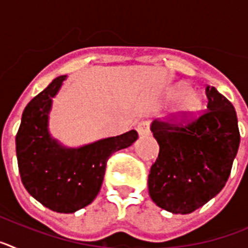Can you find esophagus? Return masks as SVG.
Returning <instances> with one entry per match:
<instances>
[{
    "label": "esophagus",
    "mask_w": 248,
    "mask_h": 248,
    "mask_svg": "<svg viewBox=\"0 0 248 248\" xmlns=\"http://www.w3.org/2000/svg\"><path fill=\"white\" fill-rule=\"evenodd\" d=\"M137 131L140 137H144V135L150 134V126H149V122L143 120V122L138 123L137 125Z\"/></svg>",
    "instance_id": "34e87169"
}]
</instances>
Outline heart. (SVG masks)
Masks as SVG:
<instances>
[{
    "instance_id": "b5f03b06",
    "label": "heart",
    "mask_w": 248,
    "mask_h": 248,
    "mask_svg": "<svg viewBox=\"0 0 248 248\" xmlns=\"http://www.w3.org/2000/svg\"><path fill=\"white\" fill-rule=\"evenodd\" d=\"M177 102L170 114V119L175 124H187L199 117L203 109V99L198 92L189 91L187 85L181 84L174 91Z\"/></svg>"
}]
</instances>
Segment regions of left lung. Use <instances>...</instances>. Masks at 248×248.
I'll return each instance as SVG.
<instances>
[{"label":"left lung","instance_id":"8db88e82","mask_svg":"<svg viewBox=\"0 0 248 248\" xmlns=\"http://www.w3.org/2000/svg\"><path fill=\"white\" fill-rule=\"evenodd\" d=\"M207 109L187 125L151 123L160 146L150 169L149 195L172 214H191L226 184L240 146L236 110L215 87H206Z\"/></svg>","mask_w":248,"mask_h":248}]
</instances>
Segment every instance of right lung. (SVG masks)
<instances>
[{
  "label": "right lung",
  "mask_w": 248,
  "mask_h": 248,
  "mask_svg": "<svg viewBox=\"0 0 248 248\" xmlns=\"http://www.w3.org/2000/svg\"><path fill=\"white\" fill-rule=\"evenodd\" d=\"M67 76L52 80L23 110L16 135V153L23 186L52 211L72 214L88 206L99 192L107 161L138 139L135 130L69 148L49 133L53 98Z\"/></svg>",
  "instance_id": "1"
}]
</instances>
